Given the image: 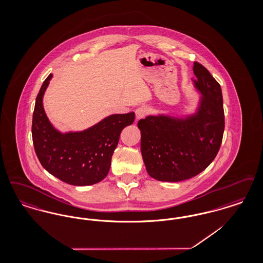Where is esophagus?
I'll list each match as a JSON object with an SVG mask.
<instances>
[{
  "mask_svg": "<svg viewBox=\"0 0 263 263\" xmlns=\"http://www.w3.org/2000/svg\"><path fill=\"white\" fill-rule=\"evenodd\" d=\"M135 113H136V118L137 119H142L149 113V108L146 105H141L136 109Z\"/></svg>",
  "mask_w": 263,
  "mask_h": 263,
  "instance_id": "esophagus-1",
  "label": "esophagus"
}]
</instances>
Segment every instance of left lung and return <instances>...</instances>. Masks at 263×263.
<instances>
[{"label":"left lung","mask_w":263,"mask_h":263,"mask_svg":"<svg viewBox=\"0 0 263 263\" xmlns=\"http://www.w3.org/2000/svg\"><path fill=\"white\" fill-rule=\"evenodd\" d=\"M194 87L201 97L196 112L185 117L149 115L139 120L141 152L151 177L168 182L191 178L217 156L225 129L222 89L200 63L194 62Z\"/></svg>","instance_id":"left-lung-1"}]
</instances>
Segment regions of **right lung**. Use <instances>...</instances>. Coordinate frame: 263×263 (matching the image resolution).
<instances>
[{
	"instance_id": "add662e5",
	"label": "right lung",
	"mask_w": 263,
	"mask_h": 263,
	"mask_svg": "<svg viewBox=\"0 0 263 263\" xmlns=\"http://www.w3.org/2000/svg\"><path fill=\"white\" fill-rule=\"evenodd\" d=\"M52 77L43 82L35 100L31 132L36 156L49 174L64 182L92 185L108 174L120 133L134 122L135 113L112 114L84 131L62 133L51 124L43 108Z\"/></svg>"
}]
</instances>
